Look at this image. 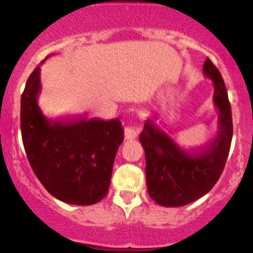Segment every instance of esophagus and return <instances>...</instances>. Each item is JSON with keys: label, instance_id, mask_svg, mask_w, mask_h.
I'll return each mask as SVG.
<instances>
[{"label": "esophagus", "instance_id": "esophagus-1", "mask_svg": "<svg viewBox=\"0 0 253 253\" xmlns=\"http://www.w3.org/2000/svg\"><path fill=\"white\" fill-rule=\"evenodd\" d=\"M124 134L125 139H135V138L138 137V130H135V129L131 128V126H126Z\"/></svg>", "mask_w": 253, "mask_h": 253}]
</instances>
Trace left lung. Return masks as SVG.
Listing matches in <instances>:
<instances>
[{
  "instance_id": "left-lung-1",
  "label": "left lung",
  "mask_w": 253,
  "mask_h": 253,
  "mask_svg": "<svg viewBox=\"0 0 253 253\" xmlns=\"http://www.w3.org/2000/svg\"><path fill=\"white\" fill-rule=\"evenodd\" d=\"M203 71L214 84L213 104L218 110L215 139L200 148H185L152 119H147L139 135L146 154L147 190L162 207H184L204 196L216 184L227 162L233 135L227 88L209 58Z\"/></svg>"
}]
</instances>
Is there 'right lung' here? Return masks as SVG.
I'll return each instance as SVG.
<instances>
[{
	"instance_id": "1",
	"label": "right lung",
	"mask_w": 253,
	"mask_h": 253,
	"mask_svg": "<svg viewBox=\"0 0 253 253\" xmlns=\"http://www.w3.org/2000/svg\"><path fill=\"white\" fill-rule=\"evenodd\" d=\"M40 88L38 66L26 81L20 114L22 143L31 169L46 191L60 202L96 204L110 186L114 160L124 140L122 122L86 116L50 119L38 104Z\"/></svg>"
}]
</instances>
